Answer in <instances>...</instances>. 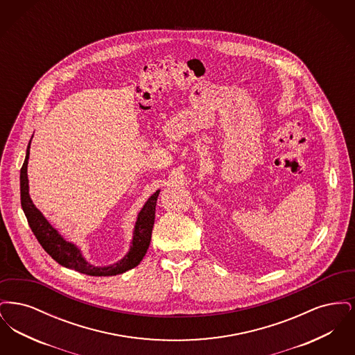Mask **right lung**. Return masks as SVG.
Returning <instances> with one entry per match:
<instances>
[{"label":"right lung","instance_id":"1","mask_svg":"<svg viewBox=\"0 0 355 355\" xmlns=\"http://www.w3.org/2000/svg\"><path fill=\"white\" fill-rule=\"evenodd\" d=\"M31 142L32 139L29 141L25 161L19 173L21 206L34 236L40 242V245L44 248V250L61 266L83 272L86 275H92V277L117 275L135 268L142 261L150 245L153 225H154V217H155V205H157L159 190H157L150 196V198L145 202L137 216L129 252L113 265H107V266L92 265L90 262L86 261L81 249L76 243L67 241L55 227L51 226V222L46 220L44 214L35 207L29 196L28 162H29V154H31Z\"/></svg>","mask_w":355,"mask_h":355}]
</instances>
